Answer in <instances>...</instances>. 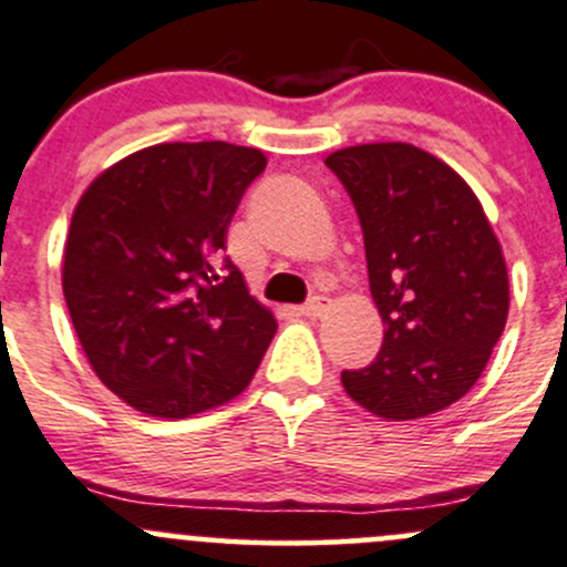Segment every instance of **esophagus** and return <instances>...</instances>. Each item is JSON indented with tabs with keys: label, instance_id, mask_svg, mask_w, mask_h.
I'll use <instances>...</instances> for the list:
<instances>
[{
	"label": "esophagus",
	"instance_id": "1",
	"mask_svg": "<svg viewBox=\"0 0 567 567\" xmlns=\"http://www.w3.org/2000/svg\"><path fill=\"white\" fill-rule=\"evenodd\" d=\"M331 307V299H326V296H312L307 303H301L299 312L307 315V318H320L323 312H329Z\"/></svg>",
	"mask_w": 567,
	"mask_h": 567
}]
</instances>
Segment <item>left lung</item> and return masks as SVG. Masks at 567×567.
<instances>
[{
  "label": "left lung",
  "instance_id": "left-lung-1",
  "mask_svg": "<svg viewBox=\"0 0 567 567\" xmlns=\"http://www.w3.org/2000/svg\"><path fill=\"white\" fill-rule=\"evenodd\" d=\"M326 165L359 214L385 326L378 359L342 372L344 391L389 421L440 413L473 389L508 320V268L484 206L413 143L339 148Z\"/></svg>",
  "mask_w": 567,
  "mask_h": 567
}]
</instances>
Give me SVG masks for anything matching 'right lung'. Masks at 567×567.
Wrapping results in <instances>:
<instances>
[{
	"label": "right lung",
	"mask_w": 567,
	"mask_h": 567,
	"mask_svg": "<svg viewBox=\"0 0 567 567\" xmlns=\"http://www.w3.org/2000/svg\"><path fill=\"white\" fill-rule=\"evenodd\" d=\"M260 148L157 143L103 171L73 212L62 290L94 374L154 419H189L249 385L277 331L225 258Z\"/></svg>",
	"instance_id": "1"
}]
</instances>
